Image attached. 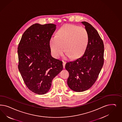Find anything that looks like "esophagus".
<instances>
[{
    "mask_svg": "<svg viewBox=\"0 0 122 122\" xmlns=\"http://www.w3.org/2000/svg\"><path fill=\"white\" fill-rule=\"evenodd\" d=\"M66 62L65 61H63V66L64 68H65V65H66Z\"/></svg>",
    "mask_w": 122,
    "mask_h": 122,
    "instance_id": "1",
    "label": "esophagus"
}]
</instances>
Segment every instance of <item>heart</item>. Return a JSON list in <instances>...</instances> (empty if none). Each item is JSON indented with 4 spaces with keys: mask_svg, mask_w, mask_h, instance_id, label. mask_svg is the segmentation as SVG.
Segmentation results:
<instances>
[{
    "mask_svg": "<svg viewBox=\"0 0 122 122\" xmlns=\"http://www.w3.org/2000/svg\"><path fill=\"white\" fill-rule=\"evenodd\" d=\"M89 43V35L86 29L74 25H66L60 28L56 36L51 37L50 46L53 56L58 58L64 50L71 59L80 57Z\"/></svg>",
    "mask_w": 122,
    "mask_h": 122,
    "instance_id": "obj_1",
    "label": "heart"
}]
</instances>
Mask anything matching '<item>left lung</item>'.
Returning a JSON list of instances; mask_svg holds the SVG:
<instances>
[{"label": "left lung", "instance_id": "left-lung-1", "mask_svg": "<svg viewBox=\"0 0 122 122\" xmlns=\"http://www.w3.org/2000/svg\"><path fill=\"white\" fill-rule=\"evenodd\" d=\"M89 35V43L83 56L66 63L69 73L67 84L77 92L87 90L96 81L104 64V46L98 32L90 24L82 21Z\"/></svg>", "mask_w": 122, "mask_h": 122}]
</instances>
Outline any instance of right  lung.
<instances>
[{
  "label": "right lung",
  "instance_id": "obj_1",
  "mask_svg": "<svg viewBox=\"0 0 122 122\" xmlns=\"http://www.w3.org/2000/svg\"><path fill=\"white\" fill-rule=\"evenodd\" d=\"M53 24H35L24 33L18 47V70L28 88L39 95L47 92L52 79L63 70L62 61L51 55Z\"/></svg>",
  "mask_w": 122,
  "mask_h": 122
}]
</instances>
